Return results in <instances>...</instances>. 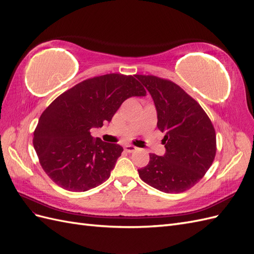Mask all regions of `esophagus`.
<instances>
[{
	"label": "esophagus",
	"instance_id": "34e87169",
	"mask_svg": "<svg viewBox=\"0 0 254 254\" xmlns=\"http://www.w3.org/2000/svg\"><path fill=\"white\" fill-rule=\"evenodd\" d=\"M124 149L127 152H133V151L136 150V147H134V146H132V145H125Z\"/></svg>",
	"mask_w": 254,
	"mask_h": 254
}]
</instances>
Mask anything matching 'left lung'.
Instances as JSON below:
<instances>
[{"mask_svg": "<svg viewBox=\"0 0 254 254\" xmlns=\"http://www.w3.org/2000/svg\"><path fill=\"white\" fill-rule=\"evenodd\" d=\"M155 103L160 131L165 132L164 156L150 153L140 178L164 193H180L200 180L216 155L212 122L178 84L152 75H135Z\"/></svg>", "mask_w": 254, "mask_h": 254, "instance_id": "1", "label": "left lung"}]
</instances>
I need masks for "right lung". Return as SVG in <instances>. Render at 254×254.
I'll return each instance as SVG.
<instances>
[{
    "mask_svg": "<svg viewBox=\"0 0 254 254\" xmlns=\"http://www.w3.org/2000/svg\"><path fill=\"white\" fill-rule=\"evenodd\" d=\"M133 76L107 74L83 80L59 95L43 111L34 132V148L43 171L57 186L86 191L110 177L123 147L91 135L127 98L145 96Z\"/></svg>",
    "mask_w": 254,
    "mask_h": 254,
    "instance_id": "add662e5",
    "label": "right lung"
}]
</instances>
